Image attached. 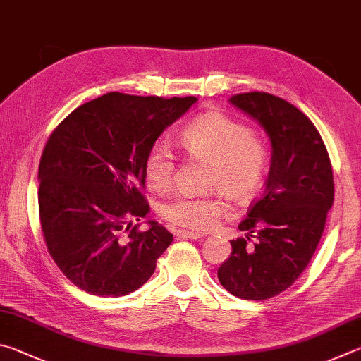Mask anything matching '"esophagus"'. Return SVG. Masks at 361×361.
Here are the masks:
<instances>
[{
	"label": "esophagus",
	"instance_id": "esophagus-1",
	"mask_svg": "<svg viewBox=\"0 0 361 361\" xmlns=\"http://www.w3.org/2000/svg\"><path fill=\"white\" fill-rule=\"evenodd\" d=\"M176 235H177V238H182V239H200V238H203L201 233L187 231V230H177Z\"/></svg>",
	"mask_w": 361,
	"mask_h": 361
}]
</instances>
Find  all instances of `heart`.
<instances>
[{
  "mask_svg": "<svg viewBox=\"0 0 361 361\" xmlns=\"http://www.w3.org/2000/svg\"><path fill=\"white\" fill-rule=\"evenodd\" d=\"M179 145L195 160L209 163L206 185L239 204L250 203L264 182L269 152L260 136L222 112H206L179 135ZM149 185L164 192L173 185L176 161L166 144L150 145L144 158ZM226 206L219 193L207 197L176 195L161 206L168 222L195 231H206L224 216Z\"/></svg>",
  "mask_w": 361,
  "mask_h": 361,
  "instance_id": "1",
  "label": "heart"
}]
</instances>
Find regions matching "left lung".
<instances>
[{"label":"left lung","instance_id":"1","mask_svg":"<svg viewBox=\"0 0 361 361\" xmlns=\"http://www.w3.org/2000/svg\"><path fill=\"white\" fill-rule=\"evenodd\" d=\"M230 103L263 126L273 155L267 188L239 224L247 235L231 241L217 276L231 295L262 301L287 290L311 262L333 206V169L320 133L298 107L264 92Z\"/></svg>","mask_w":361,"mask_h":361}]
</instances>
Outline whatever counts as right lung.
<instances>
[{"mask_svg":"<svg viewBox=\"0 0 361 361\" xmlns=\"http://www.w3.org/2000/svg\"><path fill=\"white\" fill-rule=\"evenodd\" d=\"M193 103L111 92L74 109L49 136L37 171L41 228L75 287L117 298L154 274L173 235L154 220L147 231L131 226L150 211L144 158Z\"/></svg>","mask_w":361,"mask_h":361,"instance_id":"1","label":"right lung"}]
</instances>
